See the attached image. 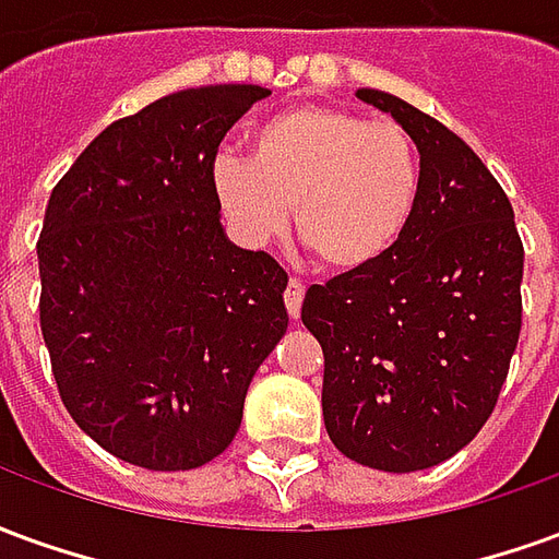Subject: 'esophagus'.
Listing matches in <instances>:
<instances>
[{
    "label": "esophagus",
    "mask_w": 559,
    "mask_h": 559,
    "mask_svg": "<svg viewBox=\"0 0 559 559\" xmlns=\"http://www.w3.org/2000/svg\"><path fill=\"white\" fill-rule=\"evenodd\" d=\"M302 299H305V284L302 281H290L287 290H284V305H287V314L296 320L299 311H302Z\"/></svg>",
    "instance_id": "esophagus-1"
}]
</instances>
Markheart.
Instances as JSON below:
<instances>
[{
	"instance_id": "heart-1",
	"label": "heart",
	"mask_w": 559,
	"mask_h": 559,
	"mask_svg": "<svg viewBox=\"0 0 559 559\" xmlns=\"http://www.w3.org/2000/svg\"><path fill=\"white\" fill-rule=\"evenodd\" d=\"M209 185L236 239L269 245L296 221L332 272H359L399 245L421 191L416 140L332 104H302L251 131V160L221 152Z\"/></svg>"
}]
</instances>
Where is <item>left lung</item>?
<instances>
[{
  "label": "left lung",
  "mask_w": 559,
  "mask_h": 559,
  "mask_svg": "<svg viewBox=\"0 0 559 559\" xmlns=\"http://www.w3.org/2000/svg\"><path fill=\"white\" fill-rule=\"evenodd\" d=\"M419 148L411 227L383 260L308 287L323 347V421L338 452L386 473L461 452L491 416L521 335L524 245L479 155L433 116L359 90Z\"/></svg>",
  "instance_id": "1"
}]
</instances>
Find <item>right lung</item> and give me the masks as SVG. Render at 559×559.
Returning <instances> with one entry per match:
<instances>
[{
	"instance_id": "1",
	"label": "right lung",
	"mask_w": 559,
	"mask_h": 559,
	"mask_svg": "<svg viewBox=\"0 0 559 559\" xmlns=\"http://www.w3.org/2000/svg\"><path fill=\"white\" fill-rule=\"evenodd\" d=\"M266 95L245 83L164 95L104 128L50 194L38 272L56 386L128 464L221 455L287 332V272L227 239L209 185L224 134Z\"/></svg>"
}]
</instances>
